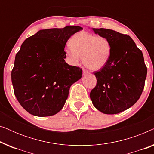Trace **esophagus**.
<instances>
[{
    "label": "esophagus",
    "instance_id": "esophagus-1",
    "mask_svg": "<svg viewBox=\"0 0 154 154\" xmlns=\"http://www.w3.org/2000/svg\"><path fill=\"white\" fill-rule=\"evenodd\" d=\"M88 73H89V71H88V70H86V69H83V75L88 74Z\"/></svg>",
    "mask_w": 154,
    "mask_h": 154
}]
</instances>
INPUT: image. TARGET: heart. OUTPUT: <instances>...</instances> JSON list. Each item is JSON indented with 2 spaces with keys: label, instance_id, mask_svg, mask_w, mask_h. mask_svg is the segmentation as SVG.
Here are the masks:
<instances>
[{
  "label": "heart",
  "instance_id": "b5f03b06",
  "mask_svg": "<svg viewBox=\"0 0 154 154\" xmlns=\"http://www.w3.org/2000/svg\"><path fill=\"white\" fill-rule=\"evenodd\" d=\"M71 49L66 50L71 64L76 65L82 57L84 65L92 70H99L108 62L111 55V43L104 36L80 31L69 41Z\"/></svg>",
  "mask_w": 154,
  "mask_h": 154
}]
</instances>
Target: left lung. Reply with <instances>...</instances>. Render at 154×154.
Listing matches in <instances>:
<instances>
[{
    "instance_id": "left-lung-1",
    "label": "left lung",
    "mask_w": 154,
    "mask_h": 154,
    "mask_svg": "<svg viewBox=\"0 0 154 154\" xmlns=\"http://www.w3.org/2000/svg\"><path fill=\"white\" fill-rule=\"evenodd\" d=\"M111 43L108 62L94 71L97 85L90 99L94 107L106 114L129 109L140 99L144 88L147 68L142 52L130 36L107 29H92Z\"/></svg>"
}]
</instances>
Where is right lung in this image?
Segmentation results:
<instances>
[{
	"mask_svg": "<svg viewBox=\"0 0 154 154\" xmlns=\"http://www.w3.org/2000/svg\"><path fill=\"white\" fill-rule=\"evenodd\" d=\"M82 29L78 26L43 29L23 42L11 79L14 95L29 113L50 116L63 108L71 85L82 77V69L65 62L64 47Z\"/></svg>",
	"mask_w": 154,
	"mask_h": 154,
	"instance_id": "add662e5",
	"label": "right lung"
}]
</instances>
